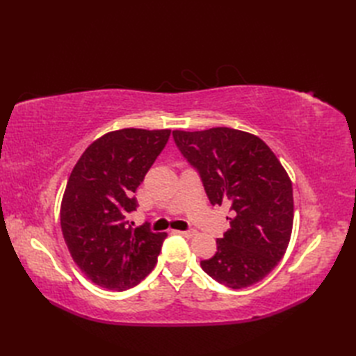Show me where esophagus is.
I'll list each match as a JSON object with an SVG mask.
<instances>
[{"label":"esophagus","instance_id":"obj_1","mask_svg":"<svg viewBox=\"0 0 356 356\" xmlns=\"http://www.w3.org/2000/svg\"><path fill=\"white\" fill-rule=\"evenodd\" d=\"M182 236H186V238H193V236H196V230L195 229H188V230H184V232H179Z\"/></svg>","mask_w":356,"mask_h":356}]
</instances>
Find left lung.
I'll list each match as a JSON object with an SVG mask.
<instances>
[{
  "label": "left lung",
  "instance_id": "1",
  "mask_svg": "<svg viewBox=\"0 0 356 356\" xmlns=\"http://www.w3.org/2000/svg\"><path fill=\"white\" fill-rule=\"evenodd\" d=\"M172 136L209 202L230 203L234 213L217 252L200 261L203 272L233 289L260 282L282 260L293 232V184L281 161L260 138L230 127Z\"/></svg>",
  "mask_w": 356,
  "mask_h": 356
}]
</instances>
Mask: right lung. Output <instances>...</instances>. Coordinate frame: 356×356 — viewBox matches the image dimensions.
Wrapping results in <instances>:
<instances>
[{"mask_svg": "<svg viewBox=\"0 0 356 356\" xmlns=\"http://www.w3.org/2000/svg\"><path fill=\"white\" fill-rule=\"evenodd\" d=\"M170 131L122 129L96 139L74 166L60 204L72 260L90 281L126 291L153 270L166 233L132 227L134 193L165 148Z\"/></svg>", "mask_w": 356, "mask_h": 356, "instance_id": "right-lung-1", "label": "right lung"}]
</instances>
